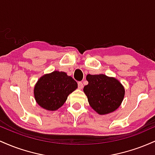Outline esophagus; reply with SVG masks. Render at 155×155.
Masks as SVG:
<instances>
[{
    "label": "esophagus",
    "mask_w": 155,
    "mask_h": 155,
    "mask_svg": "<svg viewBox=\"0 0 155 155\" xmlns=\"http://www.w3.org/2000/svg\"><path fill=\"white\" fill-rule=\"evenodd\" d=\"M78 87H79V89H82L83 88V84L81 82V81H79V82H78Z\"/></svg>",
    "instance_id": "1"
}]
</instances>
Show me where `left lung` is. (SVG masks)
<instances>
[{"label": "left lung", "mask_w": 155, "mask_h": 155, "mask_svg": "<svg viewBox=\"0 0 155 155\" xmlns=\"http://www.w3.org/2000/svg\"><path fill=\"white\" fill-rule=\"evenodd\" d=\"M86 79L88 84L84 86L83 90L94 111L104 115L120 107L125 90L118 79L105 74H87Z\"/></svg>", "instance_id": "1"}]
</instances>
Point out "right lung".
<instances>
[{
    "instance_id": "1",
    "label": "right lung",
    "mask_w": 155,
    "mask_h": 155,
    "mask_svg": "<svg viewBox=\"0 0 155 155\" xmlns=\"http://www.w3.org/2000/svg\"><path fill=\"white\" fill-rule=\"evenodd\" d=\"M78 87L77 82L65 72L54 71L39 78L33 89L35 100L39 106L54 111L61 107L68 96Z\"/></svg>"
}]
</instances>
